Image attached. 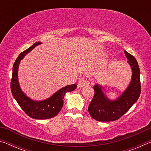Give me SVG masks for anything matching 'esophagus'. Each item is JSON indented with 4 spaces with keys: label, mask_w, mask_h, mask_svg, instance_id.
Listing matches in <instances>:
<instances>
[{
    "label": "esophagus",
    "mask_w": 151,
    "mask_h": 151,
    "mask_svg": "<svg viewBox=\"0 0 151 151\" xmlns=\"http://www.w3.org/2000/svg\"><path fill=\"white\" fill-rule=\"evenodd\" d=\"M89 83H90V82H89L88 79L85 78H82L78 81L77 86H78V87L81 88V87H83V86H85L86 85H88Z\"/></svg>",
    "instance_id": "esophagus-1"
}]
</instances>
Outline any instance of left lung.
Here are the masks:
<instances>
[{"label": "left lung", "instance_id": "obj_1", "mask_svg": "<svg viewBox=\"0 0 151 151\" xmlns=\"http://www.w3.org/2000/svg\"><path fill=\"white\" fill-rule=\"evenodd\" d=\"M124 53L132 74L131 81L123 93L115 100H111L104 93L103 86L97 84L93 86L94 94L88 111L90 115L97 121L109 122L118 120L139 99L141 91L139 65L133 56L126 50Z\"/></svg>", "mask_w": 151, "mask_h": 151}]
</instances>
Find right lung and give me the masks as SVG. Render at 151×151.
Returning <instances> with one entry per match:
<instances>
[{"mask_svg":"<svg viewBox=\"0 0 151 151\" xmlns=\"http://www.w3.org/2000/svg\"><path fill=\"white\" fill-rule=\"evenodd\" d=\"M41 42H37L24 52L20 53L17 57L12 67V75L11 83V89L15 100L28 116L35 119H47L57 116L63 106V99L67 92L75 90L76 84L67 85L60 88L49 98L42 101H34L28 97L20 88L19 78H18V70L19 64L22 58L30 51L35 48L37 46L41 45Z\"/></svg>","mask_w":151,"mask_h":151,"instance_id":"add662e5","label":"right lung"}]
</instances>
